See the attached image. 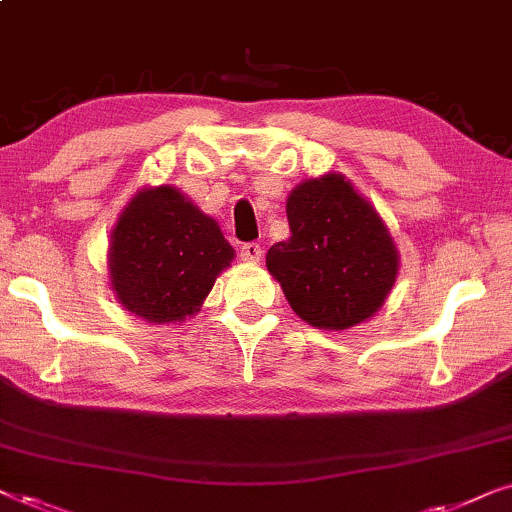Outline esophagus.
Returning <instances> with one entry per match:
<instances>
[{"instance_id": "34e87169", "label": "esophagus", "mask_w": 512, "mask_h": 512, "mask_svg": "<svg viewBox=\"0 0 512 512\" xmlns=\"http://www.w3.org/2000/svg\"><path fill=\"white\" fill-rule=\"evenodd\" d=\"M240 256H242V261H249V263L261 261V256H263L261 244H256V242L242 244V247H240Z\"/></svg>"}]
</instances>
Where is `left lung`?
<instances>
[{
    "label": "left lung",
    "mask_w": 512,
    "mask_h": 512,
    "mask_svg": "<svg viewBox=\"0 0 512 512\" xmlns=\"http://www.w3.org/2000/svg\"><path fill=\"white\" fill-rule=\"evenodd\" d=\"M291 237L265 263L293 312L319 328L356 326L380 310L396 282L387 226L340 174L307 179L286 200Z\"/></svg>",
    "instance_id": "8db88e82"
}]
</instances>
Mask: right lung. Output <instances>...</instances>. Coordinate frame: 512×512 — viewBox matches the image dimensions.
I'll list each match as a JSON object with an SVG mask.
<instances>
[{"label":"right lung","instance_id":"right-lung-1","mask_svg":"<svg viewBox=\"0 0 512 512\" xmlns=\"http://www.w3.org/2000/svg\"><path fill=\"white\" fill-rule=\"evenodd\" d=\"M233 258L216 221L177 188H144L111 233V286L125 310L151 324H172L200 310Z\"/></svg>","mask_w":512,"mask_h":512}]
</instances>
